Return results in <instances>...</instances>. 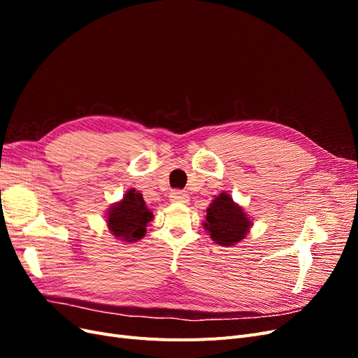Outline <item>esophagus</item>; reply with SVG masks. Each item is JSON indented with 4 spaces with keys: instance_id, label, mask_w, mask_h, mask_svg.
<instances>
[{
    "instance_id": "34e87169",
    "label": "esophagus",
    "mask_w": 358,
    "mask_h": 358,
    "mask_svg": "<svg viewBox=\"0 0 358 358\" xmlns=\"http://www.w3.org/2000/svg\"><path fill=\"white\" fill-rule=\"evenodd\" d=\"M170 200L171 201H178V203H188L189 197H188V194L185 191L176 189V191H171L170 192Z\"/></svg>"
}]
</instances>
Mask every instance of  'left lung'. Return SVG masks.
<instances>
[{"label":"left lung","instance_id":"obj_1","mask_svg":"<svg viewBox=\"0 0 358 358\" xmlns=\"http://www.w3.org/2000/svg\"><path fill=\"white\" fill-rule=\"evenodd\" d=\"M204 229L210 233L215 243L230 246L245 239L251 227L243 209L227 192L220 194L208 208Z\"/></svg>","mask_w":358,"mask_h":358}]
</instances>
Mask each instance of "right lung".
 <instances>
[{
  "mask_svg": "<svg viewBox=\"0 0 358 358\" xmlns=\"http://www.w3.org/2000/svg\"><path fill=\"white\" fill-rule=\"evenodd\" d=\"M152 216V212L146 208L142 194L129 189L124 199L113 204L107 213V227L119 241L137 242L145 236L146 225Z\"/></svg>",
  "mask_w": 358,
  "mask_h": 358,
  "instance_id": "obj_1",
  "label": "right lung"
}]
</instances>
